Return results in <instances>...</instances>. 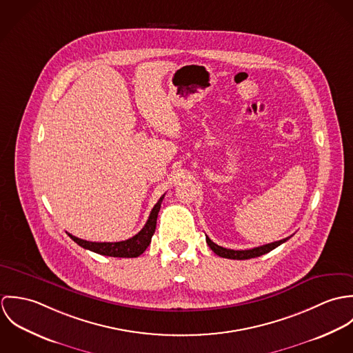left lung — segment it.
Listing matches in <instances>:
<instances>
[{
	"label": "left lung",
	"instance_id": "8db88e82",
	"mask_svg": "<svg viewBox=\"0 0 353 353\" xmlns=\"http://www.w3.org/2000/svg\"><path fill=\"white\" fill-rule=\"evenodd\" d=\"M288 239L290 238H285V239H281V241H277V242H273V243H268V245H263V246H259V248H254V249H250V250H231V249H225V248H221V246L213 243L208 236H206V243L212 249V252L217 254L219 256L230 258V259H250V258H255V256H259V255H263L266 252H272L273 249L279 248L280 245H283Z\"/></svg>",
	"mask_w": 353,
	"mask_h": 353
}]
</instances>
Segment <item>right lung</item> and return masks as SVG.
<instances>
[{"label": "right lung", "mask_w": 353, "mask_h": 353, "mask_svg": "<svg viewBox=\"0 0 353 353\" xmlns=\"http://www.w3.org/2000/svg\"><path fill=\"white\" fill-rule=\"evenodd\" d=\"M165 194H163L157 203L153 206L151 214L144 225V228L134 235L133 238L128 239V241H122V242H90V241H84L80 238L73 236L72 234L68 232V235L83 249L91 250V252H98L101 255H107V256H119V258H136L139 255H141L143 252L147 250V248L151 243L152 236L154 234L156 230V220H157V213L160 210V205L164 199Z\"/></svg>", "instance_id": "1"}]
</instances>
